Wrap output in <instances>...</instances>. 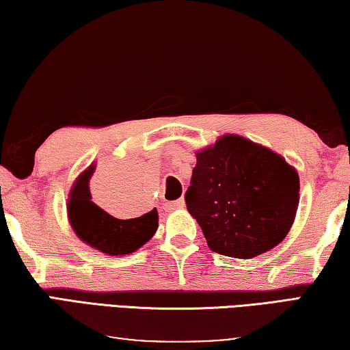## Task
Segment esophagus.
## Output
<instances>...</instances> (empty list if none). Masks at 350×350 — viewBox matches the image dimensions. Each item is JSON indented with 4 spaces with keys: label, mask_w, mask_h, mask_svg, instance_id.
<instances>
[{
    "label": "esophagus",
    "mask_w": 350,
    "mask_h": 350,
    "mask_svg": "<svg viewBox=\"0 0 350 350\" xmlns=\"http://www.w3.org/2000/svg\"><path fill=\"white\" fill-rule=\"evenodd\" d=\"M183 206H185V200H183V198H178V200H174V202H169L167 205H165V208H167V209H181Z\"/></svg>",
    "instance_id": "1"
}]
</instances>
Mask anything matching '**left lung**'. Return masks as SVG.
<instances>
[{"instance_id": "obj_1", "label": "left lung", "mask_w": 350, "mask_h": 350, "mask_svg": "<svg viewBox=\"0 0 350 350\" xmlns=\"http://www.w3.org/2000/svg\"><path fill=\"white\" fill-rule=\"evenodd\" d=\"M185 200L209 249L254 258L275 247L291 228L299 175L269 148L227 134L197 153Z\"/></svg>"}]
</instances>
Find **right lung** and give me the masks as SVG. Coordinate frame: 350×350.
<instances>
[{
    "mask_svg": "<svg viewBox=\"0 0 350 350\" xmlns=\"http://www.w3.org/2000/svg\"><path fill=\"white\" fill-rule=\"evenodd\" d=\"M95 165L84 170L70 191V224L85 244L107 255H128L144 245L158 228L157 208L134 219L112 217L90 202L89 180Z\"/></svg>",
    "mask_w": 350,
    "mask_h": 350,
    "instance_id": "add662e5",
    "label": "right lung"
}]
</instances>
